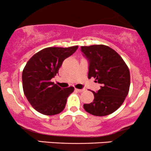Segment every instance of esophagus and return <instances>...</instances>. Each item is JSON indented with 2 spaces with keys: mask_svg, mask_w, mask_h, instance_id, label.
<instances>
[{
  "mask_svg": "<svg viewBox=\"0 0 151 151\" xmlns=\"http://www.w3.org/2000/svg\"><path fill=\"white\" fill-rule=\"evenodd\" d=\"M75 90L77 91V92H83V91H84V89H75Z\"/></svg>",
  "mask_w": 151,
  "mask_h": 151,
  "instance_id": "obj_1",
  "label": "esophagus"
}]
</instances>
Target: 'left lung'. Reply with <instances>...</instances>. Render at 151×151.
Returning a JSON list of instances; mask_svg holds the SVG:
<instances>
[{"label": "left lung", "instance_id": "1", "mask_svg": "<svg viewBox=\"0 0 151 151\" xmlns=\"http://www.w3.org/2000/svg\"><path fill=\"white\" fill-rule=\"evenodd\" d=\"M81 51L89 61L88 78L94 77L102 84L97 92H92L93 102L84 104V109L95 116L112 114L122 105L128 94V67L122 57L107 46H81Z\"/></svg>", "mask_w": 151, "mask_h": 151}]
</instances>
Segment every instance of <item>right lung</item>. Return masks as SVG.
<instances>
[{"label":"right lung","mask_w":151,"mask_h":151,"mask_svg":"<svg viewBox=\"0 0 151 151\" xmlns=\"http://www.w3.org/2000/svg\"><path fill=\"white\" fill-rule=\"evenodd\" d=\"M77 49L78 46L48 47L34 54L26 63L22 73L24 94L31 106L43 115L60 113L65 107L67 97L74 92L73 87L62 89L51 79L59 74L64 59Z\"/></svg>","instance_id":"right-lung-1"}]
</instances>
